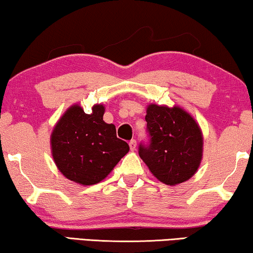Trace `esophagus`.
Wrapping results in <instances>:
<instances>
[{
  "mask_svg": "<svg viewBox=\"0 0 253 253\" xmlns=\"http://www.w3.org/2000/svg\"><path fill=\"white\" fill-rule=\"evenodd\" d=\"M129 146H130V149L131 151H135V147H137V141L134 140V139H132V140H131L130 142H129Z\"/></svg>",
  "mask_w": 253,
  "mask_h": 253,
  "instance_id": "1",
  "label": "esophagus"
}]
</instances>
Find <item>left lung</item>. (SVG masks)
<instances>
[{
	"instance_id": "1",
	"label": "left lung",
	"mask_w": 253,
	"mask_h": 253,
	"mask_svg": "<svg viewBox=\"0 0 253 253\" xmlns=\"http://www.w3.org/2000/svg\"><path fill=\"white\" fill-rule=\"evenodd\" d=\"M149 146L139 156L154 177L174 186L192 178L203 156V134L195 119L179 106L149 104L146 109Z\"/></svg>"
}]
</instances>
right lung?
Segmentation results:
<instances>
[{
	"label": "right lung",
	"instance_id": "1",
	"mask_svg": "<svg viewBox=\"0 0 253 253\" xmlns=\"http://www.w3.org/2000/svg\"><path fill=\"white\" fill-rule=\"evenodd\" d=\"M90 114L79 104L58 120L50 137L54 163L69 180L83 186L100 182L129 152V145L116 137L114 124L106 123L105 106L96 104Z\"/></svg>",
	"mask_w": 253,
	"mask_h": 253
}]
</instances>
